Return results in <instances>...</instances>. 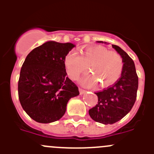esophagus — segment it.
Returning <instances> with one entry per match:
<instances>
[{"label": "esophagus", "mask_w": 154, "mask_h": 154, "mask_svg": "<svg viewBox=\"0 0 154 154\" xmlns=\"http://www.w3.org/2000/svg\"><path fill=\"white\" fill-rule=\"evenodd\" d=\"M79 91H80V94H83L86 92V91H85L84 89H83V88H79Z\"/></svg>", "instance_id": "1"}]
</instances>
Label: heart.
Instances as JSON below:
<instances>
[{
	"mask_svg": "<svg viewBox=\"0 0 154 154\" xmlns=\"http://www.w3.org/2000/svg\"><path fill=\"white\" fill-rule=\"evenodd\" d=\"M68 74L74 80L87 71L89 66L91 74L81 80L83 86H94L98 82L100 86H111L120 77L123 69L122 58L118 53L109 51L102 46H91L82 52V55L71 51L65 57Z\"/></svg>",
	"mask_w": 154,
	"mask_h": 154,
	"instance_id": "obj_1",
	"label": "heart"
}]
</instances>
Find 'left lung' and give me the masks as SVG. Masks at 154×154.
Instances as JSON below:
<instances>
[{
  "label": "left lung",
  "instance_id": "8db88e82",
  "mask_svg": "<svg viewBox=\"0 0 154 154\" xmlns=\"http://www.w3.org/2000/svg\"><path fill=\"white\" fill-rule=\"evenodd\" d=\"M104 44L107 42H104ZM112 46L122 58V76L111 87L95 93L98 97L97 104L88 110L93 120L103 125H112L119 122L131 110L136 101L139 86L133 60L120 47L115 45Z\"/></svg>",
  "mask_w": 154,
  "mask_h": 154
}]
</instances>
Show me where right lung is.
I'll return each mask as SVG.
<instances>
[{"label": "right lung", "instance_id": "obj_1", "mask_svg": "<svg viewBox=\"0 0 154 154\" xmlns=\"http://www.w3.org/2000/svg\"><path fill=\"white\" fill-rule=\"evenodd\" d=\"M72 43L48 41L27 56L18 80V97L23 109L38 123L48 124L64 116L78 87L67 77L65 57Z\"/></svg>", "mask_w": 154, "mask_h": 154}]
</instances>
